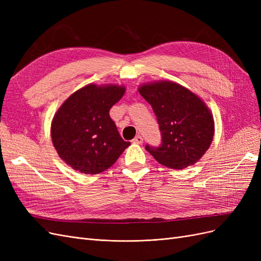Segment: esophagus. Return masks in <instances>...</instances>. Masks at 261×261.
Listing matches in <instances>:
<instances>
[{"mask_svg":"<svg viewBox=\"0 0 261 261\" xmlns=\"http://www.w3.org/2000/svg\"><path fill=\"white\" fill-rule=\"evenodd\" d=\"M143 141H144V139H143V137L141 136H139V135H137L135 138L133 139V143L134 144H137V145H140V144H143Z\"/></svg>","mask_w":261,"mask_h":261,"instance_id":"obj_1","label":"esophagus"}]
</instances>
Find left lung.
<instances>
[{
  "label": "left lung",
  "instance_id": "obj_1",
  "mask_svg": "<svg viewBox=\"0 0 261 261\" xmlns=\"http://www.w3.org/2000/svg\"><path fill=\"white\" fill-rule=\"evenodd\" d=\"M138 91L152 107L162 136L161 145H147V151L170 169L195 164L215 135L213 116L206 103L185 87L168 81L145 84Z\"/></svg>",
  "mask_w": 261,
  "mask_h": 261
}]
</instances>
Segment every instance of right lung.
I'll return each mask as SVG.
<instances>
[{
  "instance_id": "right-lung-1",
  "label": "right lung",
  "mask_w": 261,
  "mask_h": 261,
  "mask_svg": "<svg viewBox=\"0 0 261 261\" xmlns=\"http://www.w3.org/2000/svg\"><path fill=\"white\" fill-rule=\"evenodd\" d=\"M125 87L89 84L75 91L55 113L53 146L61 159L85 174H98L115 163L130 143L120 136L110 109L124 96Z\"/></svg>"
}]
</instances>
